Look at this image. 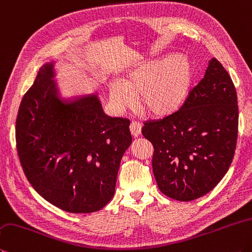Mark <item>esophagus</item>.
Segmentation results:
<instances>
[{"instance_id":"obj_1","label":"esophagus","mask_w":252,"mask_h":252,"mask_svg":"<svg viewBox=\"0 0 252 252\" xmlns=\"http://www.w3.org/2000/svg\"><path fill=\"white\" fill-rule=\"evenodd\" d=\"M141 129H142L141 123L135 122V121L131 122V125H130V132H131V134L134 136V138H138V136L141 134Z\"/></svg>"}]
</instances>
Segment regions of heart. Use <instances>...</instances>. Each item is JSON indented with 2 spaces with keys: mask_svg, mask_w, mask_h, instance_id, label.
I'll use <instances>...</instances> for the list:
<instances>
[{
  "mask_svg": "<svg viewBox=\"0 0 252 252\" xmlns=\"http://www.w3.org/2000/svg\"><path fill=\"white\" fill-rule=\"evenodd\" d=\"M191 67L184 56L153 59L135 67L111 93L119 107L131 104L140 94L141 107L155 116H167L180 108L189 94Z\"/></svg>",
  "mask_w": 252,
  "mask_h": 252,
  "instance_id": "b5f03b06",
  "label": "heart"
}]
</instances>
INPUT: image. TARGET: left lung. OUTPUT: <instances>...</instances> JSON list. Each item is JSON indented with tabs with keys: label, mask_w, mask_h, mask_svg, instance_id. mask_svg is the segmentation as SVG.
Segmentation results:
<instances>
[{
	"label": "left lung",
	"mask_w": 252,
	"mask_h": 252,
	"mask_svg": "<svg viewBox=\"0 0 252 252\" xmlns=\"http://www.w3.org/2000/svg\"><path fill=\"white\" fill-rule=\"evenodd\" d=\"M238 116L234 82L212 58L176 112L144 123L142 134L154 148L153 173L164 195L190 202L221 181L235 155Z\"/></svg>",
	"instance_id": "obj_1"
}]
</instances>
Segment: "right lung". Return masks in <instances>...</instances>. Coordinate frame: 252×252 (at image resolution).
Listing matches in <instances>:
<instances>
[{"label": "right lung", "instance_id": "right-lung-1", "mask_svg": "<svg viewBox=\"0 0 252 252\" xmlns=\"http://www.w3.org/2000/svg\"><path fill=\"white\" fill-rule=\"evenodd\" d=\"M54 63L40 68L17 112L18 158L27 180L56 207L74 214L103 208L114 195L130 121L111 118L97 94L59 95Z\"/></svg>", "mask_w": 252, "mask_h": 252}]
</instances>
